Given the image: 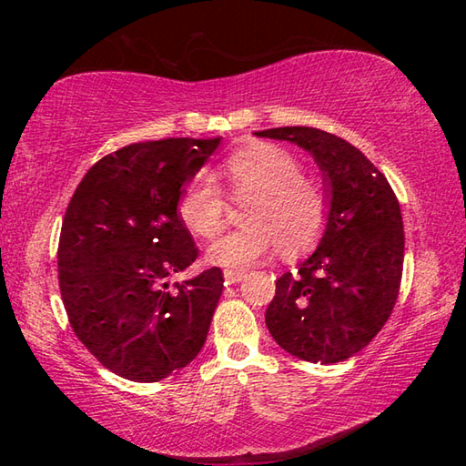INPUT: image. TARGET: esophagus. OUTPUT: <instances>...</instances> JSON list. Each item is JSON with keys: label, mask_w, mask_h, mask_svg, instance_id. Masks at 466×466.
Segmentation results:
<instances>
[{"label": "esophagus", "mask_w": 466, "mask_h": 466, "mask_svg": "<svg viewBox=\"0 0 466 466\" xmlns=\"http://www.w3.org/2000/svg\"><path fill=\"white\" fill-rule=\"evenodd\" d=\"M224 278H226L228 283H238V281L247 278V271H244V269H226Z\"/></svg>", "instance_id": "1"}]
</instances>
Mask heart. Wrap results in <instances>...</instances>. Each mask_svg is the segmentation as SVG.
Returning <instances> with one entry per match:
<instances>
[{
  "instance_id": "heart-1",
  "label": "heart",
  "mask_w": 466,
  "mask_h": 466,
  "mask_svg": "<svg viewBox=\"0 0 466 466\" xmlns=\"http://www.w3.org/2000/svg\"><path fill=\"white\" fill-rule=\"evenodd\" d=\"M234 197H252L244 228L209 248V258L226 267H247L279 244L283 257L310 250L325 234L330 197L317 178L302 175V164L288 149L257 144L228 157L222 168ZM178 214L193 234L216 238L228 219V203L209 178L187 187Z\"/></svg>"
}]
</instances>
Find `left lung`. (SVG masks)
<instances>
[{
  "mask_svg": "<svg viewBox=\"0 0 466 466\" xmlns=\"http://www.w3.org/2000/svg\"><path fill=\"white\" fill-rule=\"evenodd\" d=\"M258 137L310 152L330 191L319 248L275 281L265 312L281 350L310 364H337L380 333L399 298L405 232L397 195L358 147L314 127H278Z\"/></svg>",
  "mask_w": 466,
  "mask_h": 466,
  "instance_id": "left-lung-1",
  "label": "left lung"
}]
</instances>
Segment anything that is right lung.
<instances>
[{
  "label": "right lung",
  "instance_id": "obj_1",
  "mask_svg": "<svg viewBox=\"0 0 466 466\" xmlns=\"http://www.w3.org/2000/svg\"><path fill=\"white\" fill-rule=\"evenodd\" d=\"M216 139L125 146L86 172L61 224L59 289L76 337L110 372L157 382L191 364L208 339L222 269L172 283L197 247L177 214Z\"/></svg>",
  "mask_w": 466,
  "mask_h": 466
}]
</instances>
